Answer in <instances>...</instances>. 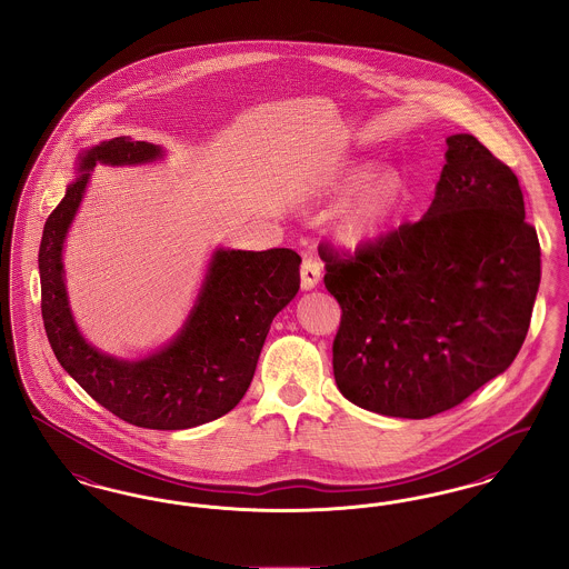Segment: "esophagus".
<instances>
[{
	"label": "esophagus",
	"instance_id": "obj_1",
	"mask_svg": "<svg viewBox=\"0 0 569 569\" xmlns=\"http://www.w3.org/2000/svg\"><path fill=\"white\" fill-rule=\"evenodd\" d=\"M321 270V261L312 252H306L303 261H301V289L303 291H310L319 284Z\"/></svg>",
	"mask_w": 569,
	"mask_h": 569
}]
</instances>
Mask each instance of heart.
<instances>
[{"label": "heart", "instance_id": "b5f03b06", "mask_svg": "<svg viewBox=\"0 0 569 569\" xmlns=\"http://www.w3.org/2000/svg\"><path fill=\"white\" fill-rule=\"evenodd\" d=\"M373 172L371 163L348 166L338 178L333 191L348 193L357 184V193L342 214V240L350 247H359L380 238L403 210L408 198V184L396 170Z\"/></svg>", "mask_w": 569, "mask_h": 569}]
</instances>
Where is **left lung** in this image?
Instances as JSON below:
<instances>
[{
  "instance_id": "obj_1",
  "label": "left lung",
  "mask_w": 569,
  "mask_h": 569,
  "mask_svg": "<svg viewBox=\"0 0 569 569\" xmlns=\"http://www.w3.org/2000/svg\"><path fill=\"white\" fill-rule=\"evenodd\" d=\"M446 144L420 221L355 252L319 244L325 287L342 308L336 385L385 417L429 419L508 370L540 287V242L519 178L470 133Z\"/></svg>"
}]
</instances>
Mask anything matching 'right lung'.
Listing matches in <instances>:
<instances>
[{
    "mask_svg": "<svg viewBox=\"0 0 569 569\" xmlns=\"http://www.w3.org/2000/svg\"><path fill=\"white\" fill-rule=\"evenodd\" d=\"M163 154L127 136L78 157L80 176L50 212L40 244L42 319L50 348L76 382L106 410L144 429H189L233 410L247 393L273 317L299 291L301 257L291 248L217 250L198 303L159 352L123 361L91 347L76 327L61 250L98 163L136 166Z\"/></svg>",
    "mask_w": 569,
    "mask_h": 569,
    "instance_id": "right-lung-1",
    "label": "right lung"
}]
</instances>
